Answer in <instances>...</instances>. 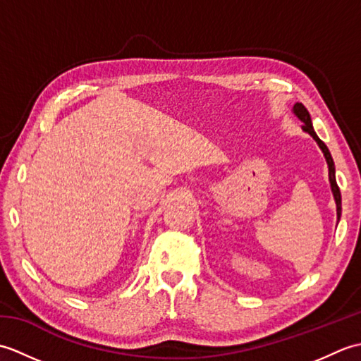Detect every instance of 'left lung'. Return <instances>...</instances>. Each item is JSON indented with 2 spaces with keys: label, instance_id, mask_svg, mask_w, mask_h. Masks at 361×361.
<instances>
[{
  "label": "left lung",
  "instance_id": "1",
  "mask_svg": "<svg viewBox=\"0 0 361 361\" xmlns=\"http://www.w3.org/2000/svg\"><path fill=\"white\" fill-rule=\"evenodd\" d=\"M293 111L296 116L301 119L304 122V132H307L309 135L313 136V140H315L319 145V149L323 150L324 157H326V161H327V166H329V181H331V188H332V192H334V198H335V203H336V217H341V192H340V188L338 185H336V180H335V164H334V159H332V155L331 152H329L327 145L319 140L318 135L315 133V130H313V126H312V119H310V114L307 111V109L302 104H295L293 106Z\"/></svg>",
  "mask_w": 361,
  "mask_h": 361
}]
</instances>
